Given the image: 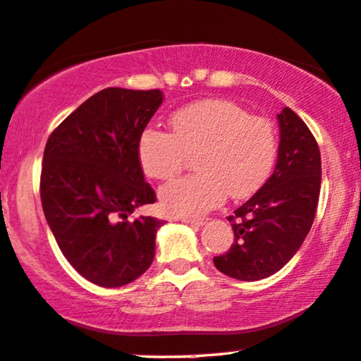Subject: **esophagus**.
<instances>
[{"instance_id": "obj_1", "label": "esophagus", "mask_w": 361, "mask_h": 361, "mask_svg": "<svg viewBox=\"0 0 361 361\" xmlns=\"http://www.w3.org/2000/svg\"><path fill=\"white\" fill-rule=\"evenodd\" d=\"M181 222L192 227H203L207 224V219H181Z\"/></svg>"}]
</instances>
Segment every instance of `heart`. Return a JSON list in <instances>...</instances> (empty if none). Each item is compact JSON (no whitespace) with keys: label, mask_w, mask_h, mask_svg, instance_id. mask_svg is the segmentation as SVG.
<instances>
[{"label":"heart","mask_w":361,"mask_h":361,"mask_svg":"<svg viewBox=\"0 0 361 361\" xmlns=\"http://www.w3.org/2000/svg\"><path fill=\"white\" fill-rule=\"evenodd\" d=\"M169 128L171 136L146 128L137 139L139 164L153 180H171L186 156L195 154L197 175L180 178L159 192V205L169 215L198 216L219 207L227 193L232 198L250 197L274 168V126L230 101L188 104L173 112Z\"/></svg>","instance_id":"heart-1"}]
</instances>
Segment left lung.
Here are the masks:
<instances>
[{
    "mask_svg": "<svg viewBox=\"0 0 361 361\" xmlns=\"http://www.w3.org/2000/svg\"><path fill=\"white\" fill-rule=\"evenodd\" d=\"M279 149L274 173L228 216L233 244L214 257L215 267L238 281H259L281 271L310 233L321 186L318 142L305 121L284 107L277 114Z\"/></svg>",
    "mask_w": 361,
    "mask_h": 361,
    "instance_id": "8db88e82",
    "label": "left lung"
}]
</instances>
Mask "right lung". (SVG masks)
Instances as JSON below:
<instances>
[{"instance_id":"obj_1","label":"right lung","mask_w":361,"mask_h":361,"mask_svg":"<svg viewBox=\"0 0 361 361\" xmlns=\"http://www.w3.org/2000/svg\"><path fill=\"white\" fill-rule=\"evenodd\" d=\"M161 90L109 87L94 94L47 141L40 197L56 244L82 277L121 288L154 259L163 220L131 219L154 203L137 159V139L161 106Z\"/></svg>"}]
</instances>
